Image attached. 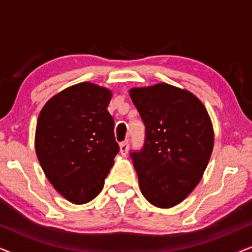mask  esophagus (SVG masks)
Wrapping results in <instances>:
<instances>
[{
	"label": "esophagus",
	"mask_w": 252,
	"mask_h": 252,
	"mask_svg": "<svg viewBox=\"0 0 252 252\" xmlns=\"http://www.w3.org/2000/svg\"><path fill=\"white\" fill-rule=\"evenodd\" d=\"M128 141H124V142H122L119 144V148H120V154L123 155V156H126L127 153H128Z\"/></svg>",
	"instance_id": "esophagus-1"
}]
</instances>
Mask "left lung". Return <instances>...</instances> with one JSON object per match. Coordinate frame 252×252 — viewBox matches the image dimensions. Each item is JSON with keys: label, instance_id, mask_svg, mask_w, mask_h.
I'll use <instances>...</instances> for the list:
<instances>
[{"label": "left lung", "instance_id": "obj_1", "mask_svg": "<svg viewBox=\"0 0 252 252\" xmlns=\"http://www.w3.org/2000/svg\"><path fill=\"white\" fill-rule=\"evenodd\" d=\"M129 96L146 126V140L130 158L142 195L157 208L179 204L201 181L215 135L203 103L168 84L132 88Z\"/></svg>", "mask_w": 252, "mask_h": 252}]
</instances>
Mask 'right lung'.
Returning a JSON list of instances; mask_svg holds the SVG:
<instances>
[{
    "label": "right lung",
    "instance_id": "right-lung-1",
    "mask_svg": "<svg viewBox=\"0 0 252 252\" xmlns=\"http://www.w3.org/2000/svg\"><path fill=\"white\" fill-rule=\"evenodd\" d=\"M111 96L108 88L81 82L53 96L37 118V159L54 188L74 204L102 191L119 153L108 111Z\"/></svg>",
    "mask_w": 252,
    "mask_h": 252
}]
</instances>
